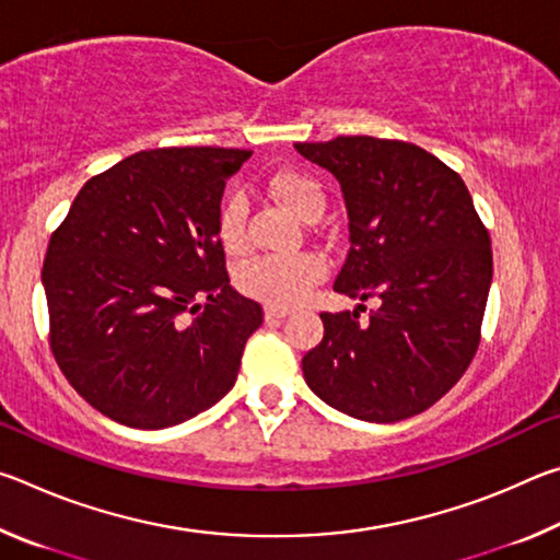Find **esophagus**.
Returning <instances> with one entry per match:
<instances>
[{
	"instance_id": "obj_1",
	"label": "esophagus",
	"mask_w": 560,
	"mask_h": 560,
	"mask_svg": "<svg viewBox=\"0 0 560 560\" xmlns=\"http://www.w3.org/2000/svg\"><path fill=\"white\" fill-rule=\"evenodd\" d=\"M289 314H291L289 306H264V316H267V320L283 318V316H289Z\"/></svg>"
}]
</instances>
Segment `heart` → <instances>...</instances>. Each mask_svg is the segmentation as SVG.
I'll use <instances>...</instances> for the list:
<instances>
[{
    "mask_svg": "<svg viewBox=\"0 0 560 560\" xmlns=\"http://www.w3.org/2000/svg\"><path fill=\"white\" fill-rule=\"evenodd\" d=\"M269 195L287 207L299 220H316L326 207L324 185L314 175L301 170H279L267 179ZM217 234L226 252H242L246 244V197L230 192L217 214ZM326 277V259L316 252L296 254H261L244 261L236 271V287L246 296L269 303V306H291L306 296L308 289Z\"/></svg>",
    "mask_w": 560,
    "mask_h": 560,
    "instance_id": "1",
    "label": "heart"
}]
</instances>
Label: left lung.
Here are the masks:
<instances>
[{"label":"left lung","mask_w":560,"mask_h":560,"mask_svg":"<svg viewBox=\"0 0 560 560\" xmlns=\"http://www.w3.org/2000/svg\"><path fill=\"white\" fill-rule=\"evenodd\" d=\"M296 150L343 189L350 249L334 291L360 301L320 314L324 340L303 355V377L358 420L420 415L479 348L491 287L487 226L464 179L412 143L340 136ZM368 298L376 308L360 319Z\"/></svg>","instance_id":"left-lung-1"}]
</instances>
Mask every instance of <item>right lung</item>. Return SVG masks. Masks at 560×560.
Listing matches in <instances>:
<instances>
[{"label":"right lung","instance_id":"right-lung-1","mask_svg":"<svg viewBox=\"0 0 560 560\" xmlns=\"http://www.w3.org/2000/svg\"><path fill=\"white\" fill-rule=\"evenodd\" d=\"M236 148L143 150L91 177L51 234V353L110 420L163 430L232 390L257 301L232 289L217 234Z\"/></svg>","mask_w":560,"mask_h":560}]
</instances>
